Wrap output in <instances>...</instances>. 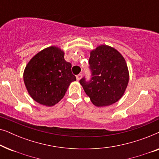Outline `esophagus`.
<instances>
[{
	"mask_svg": "<svg viewBox=\"0 0 159 159\" xmlns=\"http://www.w3.org/2000/svg\"><path fill=\"white\" fill-rule=\"evenodd\" d=\"M76 77H77V80L79 81V80L82 78V74H79V75H77L76 76Z\"/></svg>",
	"mask_w": 159,
	"mask_h": 159,
	"instance_id": "obj_1",
	"label": "esophagus"
}]
</instances>
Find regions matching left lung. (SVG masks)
Returning <instances> with one entry per match:
<instances>
[{
	"instance_id": "1",
	"label": "left lung",
	"mask_w": 159,
	"mask_h": 159,
	"mask_svg": "<svg viewBox=\"0 0 159 159\" xmlns=\"http://www.w3.org/2000/svg\"><path fill=\"white\" fill-rule=\"evenodd\" d=\"M91 79L80 80L95 106L111 105L122 97L129 82V71L122 55L114 48L101 45L90 52Z\"/></svg>"
}]
</instances>
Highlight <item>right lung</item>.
<instances>
[{
  "mask_svg": "<svg viewBox=\"0 0 159 159\" xmlns=\"http://www.w3.org/2000/svg\"><path fill=\"white\" fill-rule=\"evenodd\" d=\"M64 52L51 46L37 53L24 71V82L32 99L41 105L53 106L66 93L69 84L76 80L71 64L64 59Z\"/></svg>",
  "mask_w": 159,
  "mask_h": 159,
  "instance_id": "obj_1",
  "label": "right lung"
}]
</instances>
